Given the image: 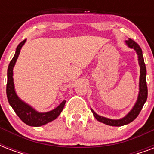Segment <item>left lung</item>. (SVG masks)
<instances>
[{"label": "left lung", "mask_w": 154, "mask_h": 154, "mask_svg": "<svg viewBox=\"0 0 154 154\" xmlns=\"http://www.w3.org/2000/svg\"><path fill=\"white\" fill-rule=\"evenodd\" d=\"M125 42L130 49H134L136 51L137 57H138L137 60H138V64L140 66V78H139V93L137 101L134 104V107L132 108V109L124 117L120 118V119H110L108 117H102L96 113L94 109H91L93 114L98 122H102L108 125H111V126H122L125 125L129 124L134 120H135V118L138 116L141 112L148 96V89H147V85H146V67L145 65V61H144L142 50L141 47L130 38H129Z\"/></svg>", "instance_id": "1"}]
</instances>
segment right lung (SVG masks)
I'll return each mask as SVG.
<instances>
[{
    "label": "right lung",
    "mask_w": 154,
    "mask_h": 154,
    "mask_svg": "<svg viewBox=\"0 0 154 154\" xmlns=\"http://www.w3.org/2000/svg\"><path fill=\"white\" fill-rule=\"evenodd\" d=\"M25 42H26V39L24 40L23 42H21L18 45V46L17 47V49H16L14 57L8 65V72H7L8 80H7V86H6V94H7V97H8L9 105L15 111L18 117H20V119L29 126L38 127L44 125L53 120H55L60 115V113L64 109L65 101L64 100L57 107H56L55 109L50 110L49 112H41L33 109L31 105L22 101L17 96L15 90L14 82H13V68L15 66L17 60L19 57L20 49L25 45Z\"/></svg>",
    "instance_id": "right-lung-1"
}]
</instances>
